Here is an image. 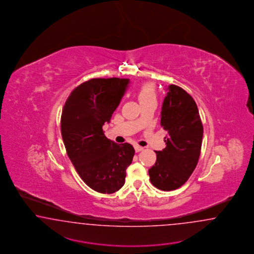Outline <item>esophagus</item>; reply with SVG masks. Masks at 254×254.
Segmentation results:
<instances>
[{
	"instance_id": "1",
	"label": "esophagus",
	"mask_w": 254,
	"mask_h": 254,
	"mask_svg": "<svg viewBox=\"0 0 254 254\" xmlns=\"http://www.w3.org/2000/svg\"><path fill=\"white\" fill-rule=\"evenodd\" d=\"M135 151H136V152H139V151H142L143 150V148L142 147H140V146H138V145H135Z\"/></svg>"
}]
</instances>
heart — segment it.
Wrapping results in <instances>:
<instances>
[{
	"label": "heart",
	"mask_w": 254,
	"mask_h": 254,
	"mask_svg": "<svg viewBox=\"0 0 254 254\" xmlns=\"http://www.w3.org/2000/svg\"><path fill=\"white\" fill-rule=\"evenodd\" d=\"M137 96L140 104L151 100H155L156 93H155L154 85L151 83H145L143 85H141L137 90Z\"/></svg>",
	"instance_id": "heart-1"
}]
</instances>
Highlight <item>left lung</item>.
Instances as JSON below:
<instances>
[{
	"instance_id": "left-lung-1",
	"label": "left lung",
	"mask_w": 254,
	"mask_h": 254,
	"mask_svg": "<svg viewBox=\"0 0 254 254\" xmlns=\"http://www.w3.org/2000/svg\"><path fill=\"white\" fill-rule=\"evenodd\" d=\"M161 126L167 131L166 147L155 151L157 159L149 169L151 184L170 191L185 184L199 161L203 127L195 101L186 90L169 85L162 112Z\"/></svg>"
}]
</instances>
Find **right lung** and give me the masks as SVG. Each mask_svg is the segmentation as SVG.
Instances as JSON below:
<instances>
[{"label":"right lung","mask_w":254,"mask_h":254,"mask_svg":"<svg viewBox=\"0 0 254 254\" xmlns=\"http://www.w3.org/2000/svg\"><path fill=\"white\" fill-rule=\"evenodd\" d=\"M128 84V78L89 79L70 93L63 109L61 133L69 159L83 181L100 193L123 187L135 153L132 145L117 144L103 131Z\"/></svg>","instance_id":"right-lung-1"}]
</instances>
